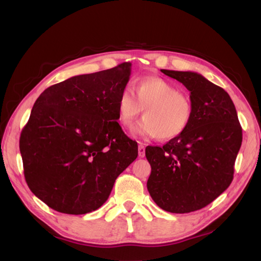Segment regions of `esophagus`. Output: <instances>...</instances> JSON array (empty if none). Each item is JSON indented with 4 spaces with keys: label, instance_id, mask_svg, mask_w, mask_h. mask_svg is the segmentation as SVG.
Instances as JSON below:
<instances>
[{
    "label": "esophagus",
    "instance_id": "esophagus-1",
    "mask_svg": "<svg viewBox=\"0 0 261 261\" xmlns=\"http://www.w3.org/2000/svg\"><path fill=\"white\" fill-rule=\"evenodd\" d=\"M138 154H139V157H140V158H143V157H145V154H146L145 146H143V145H139V147H138Z\"/></svg>",
    "mask_w": 261,
    "mask_h": 261
}]
</instances>
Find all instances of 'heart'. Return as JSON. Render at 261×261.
<instances>
[{
    "label": "heart",
    "instance_id": "b5f03b06",
    "mask_svg": "<svg viewBox=\"0 0 261 261\" xmlns=\"http://www.w3.org/2000/svg\"><path fill=\"white\" fill-rule=\"evenodd\" d=\"M118 120L129 129L145 110L143 119L134 129V135L145 138L173 139L180 136L191 123L193 104L177 86L160 77H145L136 85L122 88L118 102Z\"/></svg>",
    "mask_w": 261,
    "mask_h": 261
}]
</instances>
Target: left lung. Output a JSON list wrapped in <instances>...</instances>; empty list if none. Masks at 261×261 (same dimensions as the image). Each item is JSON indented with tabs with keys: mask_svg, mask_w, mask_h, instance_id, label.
<instances>
[{
	"mask_svg": "<svg viewBox=\"0 0 261 261\" xmlns=\"http://www.w3.org/2000/svg\"><path fill=\"white\" fill-rule=\"evenodd\" d=\"M191 92L187 129L163 147L146 148L150 196L170 213H190L212 203L231 184L242 129L229 94L194 71L162 69Z\"/></svg>",
	"mask_w": 261,
	"mask_h": 261,
	"instance_id": "1",
	"label": "left lung"
}]
</instances>
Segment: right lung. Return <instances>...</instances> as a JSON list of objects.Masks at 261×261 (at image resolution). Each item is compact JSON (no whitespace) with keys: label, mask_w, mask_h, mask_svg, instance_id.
Here are the masks:
<instances>
[{"label":"right lung","mask_w":261,"mask_h":261,"mask_svg":"<svg viewBox=\"0 0 261 261\" xmlns=\"http://www.w3.org/2000/svg\"><path fill=\"white\" fill-rule=\"evenodd\" d=\"M131 64L70 77L43 91L20 137L28 186L49 207L86 214L107 202L115 179L138 157L118 123Z\"/></svg>","instance_id":"obj_1"}]
</instances>
